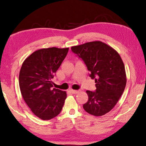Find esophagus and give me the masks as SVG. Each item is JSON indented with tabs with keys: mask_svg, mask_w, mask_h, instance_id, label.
Segmentation results:
<instances>
[{
	"mask_svg": "<svg viewBox=\"0 0 146 146\" xmlns=\"http://www.w3.org/2000/svg\"><path fill=\"white\" fill-rule=\"evenodd\" d=\"M70 92L72 94H78L80 92V90H70Z\"/></svg>",
	"mask_w": 146,
	"mask_h": 146,
	"instance_id": "34e87169",
	"label": "esophagus"
}]
</instances>
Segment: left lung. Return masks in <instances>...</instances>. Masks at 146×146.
<instances>
[{
  "instance_id": "8db88e82",
  "label": "left lung",
  "mask_w": 146,
  "mask_h": 146,
  "mask_svg": "<svg viewBox=\"0 0 146 146\" xmlns=\"http://www.w3.org/2000/svg\"><path fill=\"white\" fill-rule=\"evenodd\" d=\"M72 51L84 62L95 79L96 90H87L88 100L84 110L95 116L109 112L118 102L126 85L125 66L116 50L101 41L72 46Z\"/></svg>"
}]
</instances>
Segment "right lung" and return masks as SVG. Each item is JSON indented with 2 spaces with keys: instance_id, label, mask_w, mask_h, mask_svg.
Returning a JSON list of instances; mask_svg holds the SVG:
<instances>
[{
  "instance_id": "right-lung-1",
  "label": "right lung",
  "mask_w": 146,
  "mask_h": 146,
  "mask_svg": "<svg viewBox=\"0 0 146 146\" xmlns=\"http://www.w3.org/2000/svg\"><path fill=\"white\" fill-rule=\"evenodd\" d=\"M68 48L52 47L34 52L24 61L19 74L21 94L33 113L49 120L60 113L66 92L53 88L52 78L66 56Z\"/></svg>"
}]
</instances>
